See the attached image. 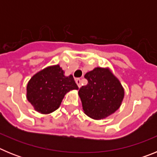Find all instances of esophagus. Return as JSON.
I'll use <instances>...</instances> for the list:
<instances>
[{
	"label": "esophagus",
	"mask_w": 157,
	"mask_h": 157,
	"mask_svg": "<svg viewBox=\"0 0 157 157\" xmlns=\"http://www.w3.org/2000/svg\"><path fill=\"white\" fill-rule=\"evenodd\" d=\"M75 82L78 85V88H80L81 87V79L80 78H77V79H75Z\"/></svg>",
	"instance_id": "obj_1"
}]
</instances>
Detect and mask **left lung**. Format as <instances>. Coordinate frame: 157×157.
Segmentation results:
<instances>
[{"label": "left lung", "instance_id": "obj_1", "mask_svg": "<svg viewBox=\"0 0 157 157\" xmlns=\"http://www.w3.org/2000/svg\"><path fill=\"white\" fill-rule=\"evenodd\" d=\"M84 77L88 84L80 88L78 96L87 116L93 120H104L120 109L125 91L109 67H97Z\"/></svg>", "mask_w": 157, "mask_h": 157}]
</instances>
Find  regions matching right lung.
I'll return each mask as SVG.
<instances>
[{"label": "right lung", "instance_id": "right-lung-1", "mask_svg": "<svg viewBox=\"0 0 157 157\" xmlns=\"http://www.w3.org/2000/svg\"><path fill=\"white\" fill-rule=\"evenodd\" d=\"M59 64L48 66L32 76L27 85V101L41 114L59 109L67 93L78 90L72 75H65Z\"/></svg>", "mask_w": 157, "mask_h": 157}]
</instances>
